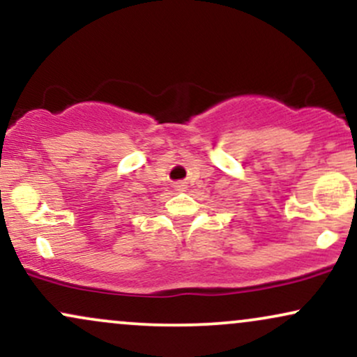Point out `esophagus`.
Listing matches in <instances>:
<instances>
[{
    "instance_id": "esophagus-1",
    "label": "esophagus",
    "mask_w": 357,
    "mask_h": 357,
    "mask_svg": "<svg viewBox=\"0 0 357 357\" xmlns=\"http://www.w3.org/2000/svg\"><path fill=\"white\" fill-rule=\"evenodd\" d=\"M174 188L178 191H184V190H186V184H184L183 181H178V183H174Z\"/></svg>"
}]
</instances>
